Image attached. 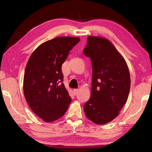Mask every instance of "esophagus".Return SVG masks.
Listing matches in <instances>:
<instances>
[{
    "label": "esophagus",
    "mask_w": 152,
    "mask_h": 152,
    "mask_svg": "<svg viewBox=\"0 0 152 152\" xmlns=\"http://www.w3.org/2000/svg\"><path fill=\"white\" fill-rule=\"evenodd\" d=\"M73 94H74L75 95H76V94H78V93H79V89H75L73 90Z\"/></svg>",
    "instance_id": "34e87169"
}]
</instances>
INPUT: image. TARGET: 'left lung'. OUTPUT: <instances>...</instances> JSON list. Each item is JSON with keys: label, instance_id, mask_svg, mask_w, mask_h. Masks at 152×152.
I'll use <instances>...</instances> for the list:
<instances>
[{"label": "left lung", "instance_id": "obj_1", "mask_svg": "<svg viewBox=\"0 0 152 152\" xmlns=\"http://www.w3.org/2000/svg\"><path fill=\"white\" fill-rule=\"evenodd\" d=\"M83 53L91 59L93 75L90 99L84 105L86 117L96 124H105L118 116L130 91L127 63L108 40L89 36Z\"/></svg>", "mask_w": 152, "mask_h": 152}]
</instances>
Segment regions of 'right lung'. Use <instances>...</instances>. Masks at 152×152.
<instances>
[{
    "label": "right lung",
    "instance_id": "right-lung-1",
    "mask_svg": "<svg viewBox=\"0 0 152 152\" xmlns=\"http://www.w3.org/2000/svg\"><path fill=\"white\" fill-rule=\"evenodd\" d=\"M80 38L61 37L44 42L30 56L23 79L25 98L31 110L46 122L65 113L72 98L63 83L62 64Z\"/></svg>",
    "mask_w": 152,
    "mask_h": 152
}]
</instances>
